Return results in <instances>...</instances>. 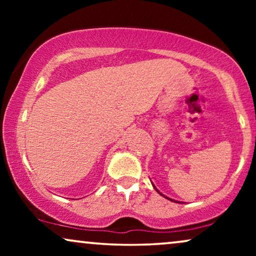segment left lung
I'll use <instances>...</instances> for the list:
<instances>
[{"instance_id":"obj_1","label":"left lung","mask_w":256,"mask_h":256,"mask_svg":"<svg viewBox=\"0 0 256 256\" xmlns=\"http://www.w3.org/2000/svg\"><path fill=\"white\" fill-rule=\"evenodd\" d=\"M152 186H154V185H152ZM154 188H155V186H154ZM155 190H156V192H158V194H160V195H162V194H161L160 192H158V190L156 189V188H155ZM162 196H164V198H166V196H165V195H162ZM168 200H171V198H168ZM171 201H173V200H171Z\"/></svg>"}]
</instances>
